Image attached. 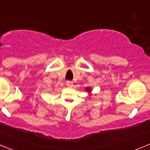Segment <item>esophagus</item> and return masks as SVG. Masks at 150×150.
I'll use <instances>...</instances> for the list:
<instances>
[{
  "mask_svg": "<svg viewBox=\"0 0 150 150\" xmlns=\"http://www.w3.org/2000/svg\"><path fill=\"white\" fill-rule=\"evenodd\" d=\"M66 86H69V87H71L73 86V81H66Z\"/></svg>",
  "mask_w": 150,
  "mask_h": 150,
  "instance_id": "1",
  "label": "esophagus"
}]
</instances>
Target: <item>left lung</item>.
<instances>
[{"mask_svg": "<svg viewBox=\"0 0 150 150\" xmlns=\"http://www.w3.org/2000/svg\"><path fill=\"white\" fill-rule=\"evenodd\" d=\"M85 90H86L87 92H89V94H90L91 92H92V89H91V87H86V89H85Z\"/></svg>", "mask_w": 150, "mask_h": 150, "instance_id": "1", "label": "left lung"}]
</instances>
